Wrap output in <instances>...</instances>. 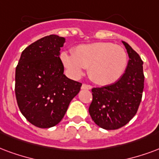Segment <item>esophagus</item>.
Returning a JSON list of instances; mask_svg holds the SVG:
<instances>
[{"mask_svg":"<svg viewBox=\"0 0 159 159\" xmlns=\"http://www.w3.org/2000/svg\"><path fill=\"white\" fill-rule=\"evenodd\" d=\"M82 89H92V86L88 85V84H83Z\"/></svg>","mask_w":159,"mask_h":159,"instance_id":"obj_1","label":"esophagus"}]
</instances>
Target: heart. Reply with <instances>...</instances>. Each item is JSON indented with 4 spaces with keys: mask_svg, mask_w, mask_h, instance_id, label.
I'll return each mask as SVG.
<instances>
[{
    "mask_svg": "<svg viewBox=\"0 0 159 159\" xmlns=\"http://www.w3.org/2000/svg\"><path fill=\"white\" fill-rule=\"evenodd\" d=\"M61 59L72 77L79 78L84 68H89L90 78L102 86L116 83L125 73L128 62L127 54L121 46L104 42L78 45L72 55L62 52Z\"/></svg>",
    "mask_w": 159,
    "mask_h": 159,
    "instance_id": "1",
    "label": "heart"
}]
</instances>
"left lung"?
Masks as SVG:
<instances>
[{
	"instance_id": "left-lung-1",
	"label": "left lung",
	"mask_w": 159,
	"mask_h": 159,
	"mask_svg": "<svg viewBox=\"0 0 159 159\" xmlns=\"http://www.w3.org/2000/svg\"><path fill=\"white\" fill-rule=\"evenodd\" d=\"M122 43L130 58L125 72L116 83L92 89L89 114L95 124L105 130L119 129L133 118L144 89L143 61L127 43Z\"/></svg>"
}]
</instances>
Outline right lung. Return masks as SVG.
Wrapping results in <instances>:
<instances>
[{
    "mask_svg": "<svg viewBox=\"0 0 159 159\" xmlns=\"http://www.w3.org/2000/svg\"><path fill=\"white\" fill-rule=\"evenodd\" d=\"M65 41L55 34L35 41L22 52L16 67L17 105L27 120L37 127L58 124L82 87L64 74L60 50Z\"/></svg>",
    "mask_w": 159,
    "mask_h": 159,
    "instance_id": "right-lung-1",
    "label": "right lung"
}]
</instances>
